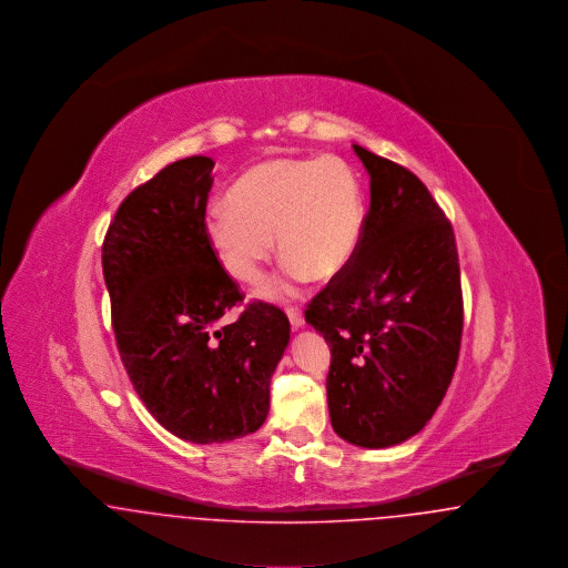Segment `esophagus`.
<instances>
[{
  "label": "esophagus",
  "mask_w": 568,
  "mask_h": 568,
  "mask_svg": "<svg viewBox=\"0 0 568 568\" xmlns=\"http://www.w3.org/2000/svg\"><path fill=\"white\" fill-rule=\"evenodd\" d=\"M287 317H290V322H292V325L294 327H302L304 325V317H302V311H297V308H294V306H290L287 308Z\"/></svg>",
  "instance_id": "34e87169"
}]
</instances>
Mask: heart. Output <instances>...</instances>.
Returning <instances> with one entry per match:
<instances>
[{"mask_svg": "<svg viewBox=\"0 0 568 568\" xmlns=\"http://www.w3.org/2000/svg\"><path fill=\"white\" fill-rule=\"evenodd\" d=\"M364 230V200L352 168L336 158H272L248 168L206 215V234L232 278H262L276 241L285 257L268 290L281 296L315 276L345 271Z\"/></svg>", "mask_w": 568, "mask_h": 568, "instance_id": "obj_1", "label": "heart"}]
</instances>
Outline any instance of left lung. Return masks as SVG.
I'll return each mask as SVG.
<instances>
[{"label":"left lung","instance_id":"left-lung-1","mask_svg":"<svg viewBox=\"0 0 568 568\" xmlns=\"http://www.w3.org/2000/svg\"><path fill=\"white\" fill-rule=\"evenodd\" d=\"M371 174V209L349 266L304 311L332 347L329 422L368 449L419 433L458 364L464 306L449 219L405 165L353 144Z\"/></svg>","mask_w":568,"mask_h":568}]
</instances>
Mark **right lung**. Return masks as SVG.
I'll use <instances>...</instances> for the list:
<instances>
[{
    "instance_id": "add662e5",
    "label": "right lung",
    "mask_w": 568,
    "mask_h": 568,
    "mask_svg": "<svg viewBox=\"0 0 568 568\" xmlns=\"http://www.w3.org/2000/svg\"><path fill=\"white\" fill-rule=\"evenodd\" d=\"M215 162L165 165L110 221L102 268L121 362L140 400L168 433L209 445L255 433L271 408V378L290 320L248 302L206 234Z\"/></svg>"
}]
</instances>
